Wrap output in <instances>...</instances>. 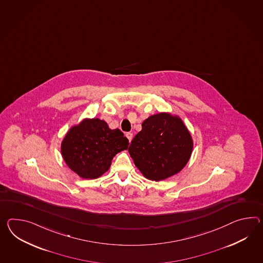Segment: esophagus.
<instances>
[{
  "label": "esophagus",
  "instance_id": "esophagus-1",
  "mask_svg": "<svg viewBox=\"0 0 263 263\" xmlns=\"http://www.w3.org/2000/svg\"><path fill=\"white\" fill-rule=\"evenodd\" d=\"M126 138L128 139L129 141H132V138H133V134H132V133H130V132H128V133H126Z\"/></svg>",
  "mask_w": 263,
  "mask_h": 263
}]
</instances>
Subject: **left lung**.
<instances>
[{
	"label": "left lung",
	"instance_id": "obj_1",
	"mask_svg": "<svg viewBox=\"0 0 263 263\" xmlns=\"http://www.w3.org/2000/svg\"><path fill=\"white\" fill-rule=\"evenodd\" d=\"M192 150V136L182 120L165 112L148 117L128 148L135 165L155 181L180 172Z\"/></svg>",
	"mask_w": 263,
	"mask_h": 263
}]
</instances>
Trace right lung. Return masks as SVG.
<instances>
[{"label":"right lung","mask_w":263,"mask_h":263,"mask_svg":"<svg viewBox=\"0 0 263 263\" xmlns=\"http://www.w3.org/2000/svg\"><path fill=\"white\" fill-rule=\"evenodd\" d=\"M129 141L120 129H110L98 118L84 119L64 136L61 152L65 163L83 179H97L108 171L116 154Z\"/></svg>","instance_id":"right-lung-1"}]
</instances>
